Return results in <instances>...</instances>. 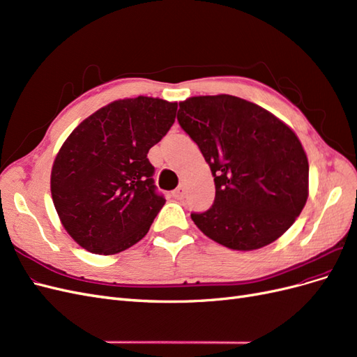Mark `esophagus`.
<instances>
[{
	"instance_id": "34e87169",
	"label": "esophagus",
	"mask_w": 357,
	"mask_h": 357,
	"mask_svg": "<svg viewBox=\"0 0 357 357\" xmlns=\"http://www.w3.org/2000/svg\"><path fill=\"white\" fill-rule=\"evenodd\" d=\"M172 197H174L176 199H183L186 197V189L185 186H178L174 192H172Z\"/></svg>"
}]
</instances>
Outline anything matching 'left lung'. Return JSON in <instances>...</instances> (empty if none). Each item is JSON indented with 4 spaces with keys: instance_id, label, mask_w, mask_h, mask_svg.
Returning <instances> with one entry per match:
<instances>
[{
    "instance_id": "left-lung-1",
    "label": "left lung",
    "mask_w": 357,
    "mask_h": 357,
    "mask_svg": "<svg viewBox=\"0 0 357 357\" xmlns=\"http://www.w3.org/2000/svg\"><path fill=\"white\" fill-rule=\"evenodd\" d=\"M177 121L214 177L211 207L190 218L232 250H255L282 236L308 198V160L291 129L262 107L232 95L193 96Z\"/></svg>"
}]
</instances>
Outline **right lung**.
Returning <instances> with one entry per match:
<instances>
[{
	"label": "right lung",
	"mask_w": 357,
	"mask_h": 357,
	"mask_svg": "<svg viewBox=\"0 0 357 357\" xmlns=\"http://www.w3.org/2000/svg\"><path fill=\"white\" fill-rule=\"evenodd\" d=\"M177 102L119 100L74 129L52 168L50 190L63 228L95 255H114L149 232L165 198L149 150L176 121Z\"/></svg>",
	"instance_id": "obj_1"
}]
</instances>
